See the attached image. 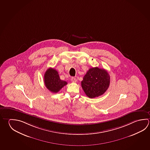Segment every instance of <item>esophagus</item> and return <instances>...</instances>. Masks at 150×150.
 <instances>
[{
    "label": "esophagus",
    "instance_id": "1",
    "mask_svg": "<svg viewBox=\"0 0 150 150\" xmlns=\"http://www.w3.org/2000/svg\"><path fill=\"white\" fill-rule=\"evenodd\" d=\"M71 80V81L73 82H76L77 81V80H76V78H74V77H72Z\"/></svg>",
    "mask_w": 150,
    "mask_h": 150
}]
</instances>
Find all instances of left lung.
Masks as SVG:
<instances>
[{
    "instance_id": "left-lung-1",
    "label": "left lung",
    "mask_w": 150,
    "mask_h": 150,
    "mask_svg": "<svg viewBox=\"0 0 150 150\" xmlns=\"http://www.w3.org/2000/svg\"><path fill=\"white\" fill-rule=\"evenodd\" d=\"M109 84L110 76L107 71L98 67L89 69L81 81L83 90L90 98L103 95L108 89Z\"/></svg>"
}]
</instances>
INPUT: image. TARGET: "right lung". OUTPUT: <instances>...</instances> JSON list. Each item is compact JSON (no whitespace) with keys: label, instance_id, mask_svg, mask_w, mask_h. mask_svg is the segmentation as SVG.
I'll return each mask as SVG.
<instances>
[{"label":"right lung","instance_id":"obj_1","mask_svg":"<svg viewBox=\"0 0 150 150\" xmlns=\"http://www.w3.org/2000/svg\"><path fill=\"white\" fill-rule=\"evenodd\" d=\"M44 81L46 88L53 93H57L67 85V82L60 79L58 72L51 68L48 69L44 74Z\"/></svg>","mask_w":150,"mask_h":150}]
</instances>
